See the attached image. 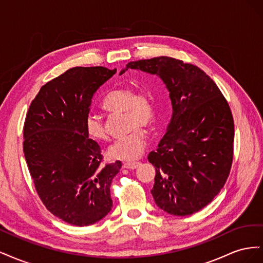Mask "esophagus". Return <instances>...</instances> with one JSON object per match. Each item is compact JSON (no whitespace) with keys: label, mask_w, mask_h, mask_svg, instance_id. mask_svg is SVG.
<instances>
[{"label":"esophagus","mask_w":263,"mask_h":263,"mask_svg":"<svg viewBox=\"0 0 263 263\" xmlns=\"http://www.w3.org/2000/svg\"><path fill=\"white\" fill-rule=\"evenodd\" d=\"M139 165V162H125L123 164V168L125 169H136Z\"/></svg>","instance_id":"1"}]
</instances>
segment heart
Instances as JSON below:
<instances>
[{
  "label": "heart",
  "mask_w": 263,
  "mask_h": 263,
  "mask_svg": "<svg viewBox=\"0 0 263 263\" xmlns=\"http://www.w3.org/2000/svg\"><path fill=\"white\" fill-rule=\"evenodd\" d=\"M103 107L114 112H125L129 129L126 136L116 140L108 148L109 158L115 160L133 161L138 159L146 147V133L141 127L151 128L156 124L157 110L154 95L147 90L134 91L122 86L109 92L103 101ZM84 129L90 138L97 141L107 139L106 130L101 119L89 114L84 121Z\"/></svg>",
  "instance_id": "heart-1"
}]
</instances>
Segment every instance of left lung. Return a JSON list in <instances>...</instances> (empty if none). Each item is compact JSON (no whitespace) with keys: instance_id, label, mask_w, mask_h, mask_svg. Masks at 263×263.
<instances>
[{"instance_id":"8db88e82","label":"left lung","mask_w":263,"mask_h":263,"mask_svg":"<svg viewBox=\"0 0 263 263\" xmlns=\"http://www.w3.org/2000/svg\"><path fill=\"white\" fill-rule=\"evenodd\" d=\"M162 79L173 114L168 132L148 160L156 168L151 194L159 209L186 216L204 209L229 176L234 157V118L218 86L203 70L171 57L132 61Z\"/></svg>"}]
</instances>
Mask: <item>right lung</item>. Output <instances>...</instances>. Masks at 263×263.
<instances>
[{
    "label": "right lung",
    "instance_id": "add662e5",
    "mask_svg": "<svg viewBox=\"0 0 263 263\" xmlns=\"http://www.w3.org/2000/svg\"><path fill=\"white\" fill-rule=\"evenodd\" d=\"M115 72L71 68L42 86L26 114L23 151L36 192L47 210L70 225H92L113 206L110 184L122 162L103 163L84 121L94 93Z\"/></svg>",
    "mask_w": 263,
    "mask_h": 263
}]
</instances>
